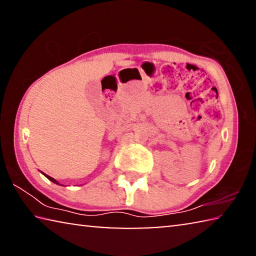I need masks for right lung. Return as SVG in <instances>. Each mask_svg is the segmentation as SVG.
Wrapping results in <instances>:
<instances>
[{
    "label": "right lung",
    "instance_id": "right-lung-1",
    "mask_svg": "<svg viewBox=\"0 0 256 256\" xmlns=\"http://www.w3.org/2000/svg\"><path fill=\"white\" fill-rule=\"evenodd\" d=\"M42 175H45V177H47V178H48L50 182H53V183H55V184H58V185H60V183L56 180H54L53 177H50V176H48V175H46V174H44V172H42Z\"/></svg>",
    "mask_w": 256,
    "mask_h": 256
}]
</instances>
